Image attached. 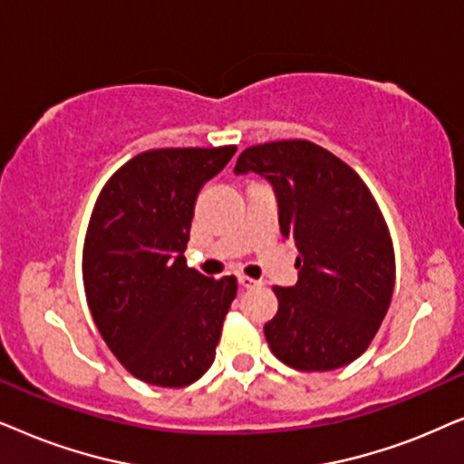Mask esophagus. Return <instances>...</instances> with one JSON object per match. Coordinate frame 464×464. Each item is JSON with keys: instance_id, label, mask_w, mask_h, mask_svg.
Here are the masks:
<instances>
[{"instance_id": "1", "label": "esophagus", "mask_w": 464, "mask_h": 464, "mask_svg": "<svg viewBox=\"0 0 464 464\" xmlns=\"http://www.w3.org/2000/svg\"><path fill=\"white\" fill-rule=\"evenodd\" d=\"M237 282H239V286H242V288H255V286H258V284H261V282L252 280V277H248V276H239Z\"/></svg>"}]
</instances>
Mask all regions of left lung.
<instances>
[{
    "instance_id": "1",
    "label": "left lung",
    "mask_w": 464,
    "mask_h": 464,
    "mask_svg": "<svg viewBox=\"0 0 464 464\" xmlns=\"http://www.w3.org/2000/svg\"><path fill=\"white\" fill-rule=\"evenodd\" d=\"M236 174L274 184L280 231L299 256L295 286H274L265 337L284 365L331 372L369 348L394 288V248L378 201L342 159L307 140L246 148Z\"/></svg>"
}]
</instances>
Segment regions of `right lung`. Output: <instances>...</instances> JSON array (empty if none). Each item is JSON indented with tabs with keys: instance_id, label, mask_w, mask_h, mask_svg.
<instances>
[{
	"instance_id": "1",
	"label": "right lung",
	"mask_w": 464,
	"mask_h": 464,
	"mask_svg": "<svg viewBox=\"0 0 464 464\" xmlns=\"http://www.w3.org/2000/svg\"><path fill=\"white\" fill-rule=\"evenodd\" d=\"M237 146L140 152L103 184L82 250L86 304L121 365L152 386L184 388L214 362L237 295L184 258L195 199Z\"/></svg>"
}]
</instances>
